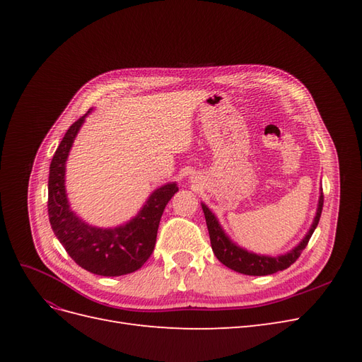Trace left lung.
<instances>
[{
    "label": "left lung",
    "mask_w": 362,
    "mask_h": 362,
    "mask_svg": "<svg viewBox=\"0 0 362 362\" xmlns=\"http://www.w3.org/2000/svg\"><path fill=\"white\" fill-rule=\"evenodd\" d=\"M201 205L204 210L208 233H210L211 249L214 252V255L217 257V259L226 267L235 270L238 273H243V275L264 276V275H272V273H276L279 270L290 267L293 262L300 257L302 250L310 242L314 229L317 228V225H319L322 210H323V192L320 193L319 205H317V213L310 231L306 233V235L302 238V242L298 246L291 249L290 252H287V254L279 255V257L257 255L254 252H249L243 247L237 246L233 240L225 234L221 223L217 221V217L211 213L210 208H208L205 204H201Z\"/></svg>",
    "instance_id": "1"
}]
</instances>
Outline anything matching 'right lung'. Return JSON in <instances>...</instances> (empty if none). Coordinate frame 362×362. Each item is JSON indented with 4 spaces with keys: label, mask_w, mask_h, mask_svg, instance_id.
Instances as JSON below:
<instances>
[{
    "label": "right lung",
    "mask_w": 362,
    "mask_h": 362,
    "mask_svg": "<svg viewBox=\"0 0 362 362\" xmlns=\"http://www.w3.org/2000/svg\"><path fill=\"white\" fill-rule=\"evenodd\" d=\"M90 110L69 127L52 157L48 180V216L54 234L76 264L95 275L120 276L139 270L151 257L161 214L178 192V185L177 182L161 185L152 192L137 216L116 228H96L76 216L68 202L64 172L74 140Z\"/></svg>",
    "instance_id": "obj_1"
}]
</instances>
